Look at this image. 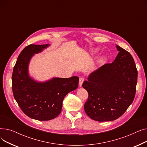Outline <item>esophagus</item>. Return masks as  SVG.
Here are the masks:
<instances>
[{
  "instance_id": "obj_1",
  "label": "esophagus",
  "mask_w": 147,
  "mask_h": 147,
  "mask_svg": "<svg viewBox=\"0 0 147 147\" xmlns=\"http://www.w3.org/2000/svg\"><path fill=\"white\" fill-rule=\"evenodd\" d=\"M83 82H84V78H80L79 79V85L80 87L82 86V84H83Z\"/></svg>"
}]
</instances>
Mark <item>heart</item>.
I'll use <instances>...</instances> for the list:
<instances>
[{
	"mask_svg": "<svg viewBox=\"0 0 147 147\" xmlns=\"http://www.w3.org/2000/svg\"><path fill=\"white\" fill-rule=\"evenodd\" d=\"M104 58L103 57H102L101 58L99 59V61H100V62H101V61H102L104 59Z\"/></svg>",
	"mask_w": 147,
	"mask_h": 147,
	"instance_id": "heart-1",
	"label": "heart"
}]
</instances>
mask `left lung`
<instances>
[{
    "mask_svg": "<svg viewBox=\"0 0 147 147\" xmlns=\"http://www.w3.org/2000/svg\"><path fill=\"white\" fill-rule=\"evenodd\" d=\"M116 48L119 52L113 63L92 73L82 84L88 92L84 111L98 121L119 118L135 98L138 71L134 59L125 49Z\"/></svg>",
    "mask_w": 147,
    "mask_h": 147,
    "instance_id": "8db88e82",
    "label": "left lung"
}]
</instances>
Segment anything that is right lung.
<instances>
[{
  "mask_svg": "<svg viewBox=\"0 0 147 147\" xmlns=\"http://www.w3.org/2000/svg\"><path fill=\"white\" fill-rule=\"evenodd\" d=\"M49 44L30 45L19 55L12 76V92L21 110L28 117L40 121L55 119L60 114L65 95L79 85V78H54L37 82L28 75L30 61L34 53L42 52Z\"/></svg>",
  "mask_w": 147,
  "mask_h": 147,
  "instance_id": "add662e5",
  "label": "right lung"
}]
</instances>
